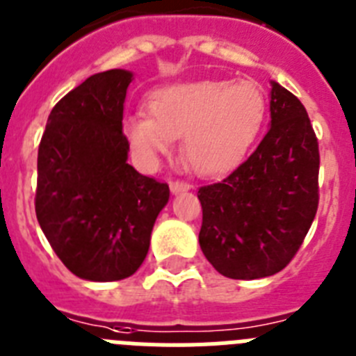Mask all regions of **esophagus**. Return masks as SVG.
<instances>
[{"instance_id":"esophagus-1","label":"esophagus","mask_w":356,"mask_h":356,"mask_svg":"<svg viewBox=\"0 0 356 356\" xmlns=\"http://www.w3.org/2000/svg\"><path fill=\"white\" fill-rule=\"evenodd\" d=\"M170 190H172V193H181V191H188L191 190V184H188V182L184 181H172L170 182Z\"/></svg>"}]
</instances>
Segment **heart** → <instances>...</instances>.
Returning a JSON list of instances; mask_svg holds the SVG:
<instances>
[{"label":"heart","mask_w":356,"mask_h":356,"mask_svg":"<svg viewBox=\"0 0 356 356\" xmlns=\"http://www.w3.org/2000/svg\"><path fill=\"white\" fill-rule=\"evenodd\" d=\"M148 113L123 120L141 163L156 166L182 136L188 165L211 177L236 168L249 154L267 118V97L252 80H195L154 91Z\"/></svg>","instance_id":"heart-1"}]
</instances>
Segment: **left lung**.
<instances>
[{
  "label": "left lung",
  "mask_w": 356,
  "mask_h": 356,
  "mask_svg": "<svg viewBox=\"0 0 356 356\" xmlns=\"http://www.w3.org/2000/svg\"><path fill=\"white\" fill-rule=\"evenodd\" d=\"M270 129L224 181L202 186L199 243L231 280H259L289 265L319 206V143L305 105L270 82Z\"/></svg>",
  "instance_id": "8db88e82"
}]
</instances>
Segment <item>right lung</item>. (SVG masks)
Returning a JSON list of instances; mask_svg holds the SVG:
<instances>
[{"label": "right lung", "mask_w": 356, "mask_h": 356, "mask_svg": "<svg viewBox=\"0 0 356 356\" xmlns=\"http://www.w3.org/2000/svg\"><path fill=\"white\" fill-rule=\"evenodd\" d=\"M134 75L89 76L55 105L37 156L35 215L55 254L75 276L118 281L141 267L168 184L136 172L123 136Z\"/></svg>", "instance_id": "1"}]
</instances>
